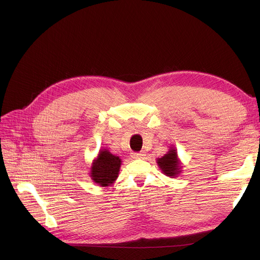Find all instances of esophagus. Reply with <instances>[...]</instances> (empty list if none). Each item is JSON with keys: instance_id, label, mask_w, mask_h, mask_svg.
Masks as SVG:
<instances>
[{"instance_id": "esophagus-1", "label": "esophagus", "mask_w": 260, "mask_h": 260, "mask_svg": "<svg viewBox=\"0 0 260 260\" xmlns=\"http://www.w3.org/2000/svg\"><path fill=\"white\" fill-rule=\"evenodd\" d=\"M143 156H144V154L141 153V152L132 153V158H134V159H140V158H142Z\"/></svg>"}]
</instances>
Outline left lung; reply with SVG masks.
Here are the masks:
<instances>
[{
  "mask_svg": "<svg viewBox=\"0 0 260 260\" xmlns=\"http://www.w3.org/2000/svg\"><path fill=\"white\" fill-rule=\"evenodd\" d=\"M157 162L162 172L167 176L174 177L178 175L179 163H178V159H177V153L175 149H171L168 154H166L161 158H158Z\"/></svg>",
  "mask_w": 260,
  "mask_h": 260,
  "instance_id": "8db88e82",
  "label": "left lung"
}]
</instances>
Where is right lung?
I'll list each match as a JSON object with an SVG mask.
<instances>
[{"mask_svg": "<svg viewBox=\"0 0 260 260\" xmlns=\"http://www.w3.org/2000/svg\"><path fill=\"white\" fill-rule=\"evenodd\" d=\"M121 159L109 153L107 149L100 152L91 167L92 180L102 186L112 184L118 177Z\"/></svg>", "mask_w": 260, "mask_h": 260, "instance_id": "add662e5", "label": "right lung"}]
</instances>
